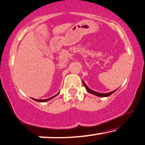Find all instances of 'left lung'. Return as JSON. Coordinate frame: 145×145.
Listing matches in <instances>:
<instances>
[{"label":"left lung","instance_id":"8db88e82","mask_svg":"<svg viewBox=\"0 0 145 145\" xmlns=\"http://www.w3.org/2000/svg\"><path fill=\"white\" fill-rule=\"evenodd\" d=\"M82 83H83V85L85 86V87L86 88V89H87V91L89 92V93H92V94L95 95V96H98V97H107V96H110V95L112 94L113 93H114V92H115L116 91V90L113 91L109 92V93H99V92L91 90V89L89 88V87H87V85H86V84L85 83V82H84L83 80H82Z\"/></svg>","mask_w":145,"mask_h":145}]
</instances>
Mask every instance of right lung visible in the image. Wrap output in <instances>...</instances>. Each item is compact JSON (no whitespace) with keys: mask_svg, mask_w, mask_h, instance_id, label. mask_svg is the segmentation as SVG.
<instances>
[{"mask_svg":"<svg viewBox=\"0 0 145 145\" xmlns=\"http://www.w3.org/2000/svg\"><path fill=\"white\" fill-rule=\"evenodd\" d=\"M59 94V92H58V93H57L56 95H55V96H52V97H51V98H47V99H44V100H41V99H40V100H39V99H35V98H32L33 100H34L35 101H37V102H40V103H43V102H47V101H49V100H51V99H52V98H54L55 96H58V95Z\"/></svg>","mask_w":145,"mask_h":145,"instance_id":"right-lung-1","label":"right lung"}]
</instances>
